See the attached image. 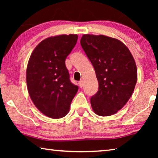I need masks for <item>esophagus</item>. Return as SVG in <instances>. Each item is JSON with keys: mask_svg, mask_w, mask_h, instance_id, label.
<instances>
[{"mask_svg": "<svg viewBox=\"0 0 158 158\" xmlns=\"http://www.w3.org/2000/svg\"><path fill=\"white\" fill-rule=\"evenodd\" d=\"M79 86L80 87V88H82V87L83 86V80H81V81H79Z\"/></svg>", "mask_w": 158, "mask_h": 158, "instance_id": "obj_1", "label": "esophagus"}]
</instances>
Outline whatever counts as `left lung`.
Wrapping results in <instances>:
<instances>
[{
  "label": "left lung",
  "instance_id": "8db88e82",
  "mask_svg": "<svg viewBox=\"0 0 158 158\" xmlns=\"http://www.w3.org/2000/svg\"><path fill=\"white\" fill-rule=\"evenodd\" d=\"M80 43L95 70L98 92L90 98L100 116H110L126 105L137 81V69L128 48L116 39L83 35Z\"/></svg>",
  "mask_w": 158,
  "mask_h": 158
}]
</instances>
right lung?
<instances>
[{
	"instance_id": "obj_1",
	"label": "right lung",
	"mask_w": 158,
	"mask_h": 158,
	"mask_svg": "<svg viewBox=\"0 0 158 158\" xmlns=\"http://www.w3.org/2000/svg\"><path fill=\"white\" fill-rule=\"evenodd\" d=\"M77 35L43 40L30 57L26 70L29 95L36 108L53 119L64 117L78 91L70 80L65 60L75 46Z\"/></svg>"
}]
</instances>
